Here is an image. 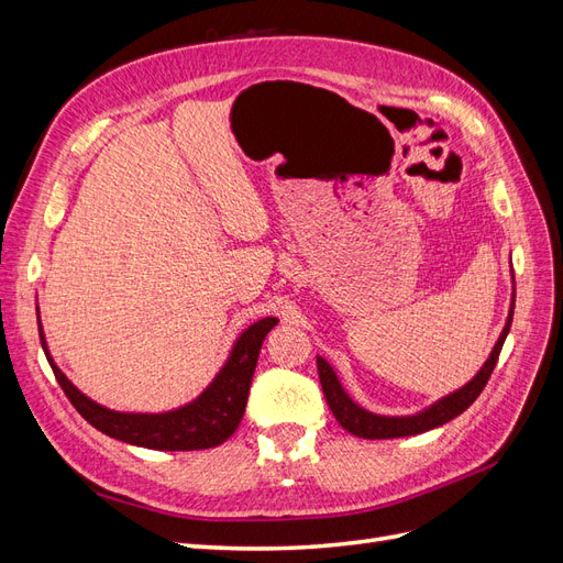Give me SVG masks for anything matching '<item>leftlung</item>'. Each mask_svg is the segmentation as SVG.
Here are the masks:
<instances>
[{
  "mask_svg": "<svg viewBox=\"0 0 563 563\" xmlns=\"http://www.w3.org/2000/svg\"><path fill=\"white\" fill-rule=\"evenodd\" d=\"M512 282H515V272H512ZM512 317H515V288H512V302H509V314L505 321V329L498 338V343L493 345L488 360L484 362L479 373H476V376L467 385L451 391V395H446V397H441L439 401L430 404L428 408H422V411H418L413 416H378V413L366 411V408L356 404L347 395L345 387L340 385L333 366L323 360V356H317V371H319L323 397H327V404L333 411L335 420L343 424L347 432H352L354 437H362V439H397V437H411V434H422L428 430L441 428L444 422L467 411V408L474 404V399L482 395V389L486 387L493 368H496V362L500 356L505 338L509 333V327H512Z\"/></svg>",
  "mask_w": 563,
  "mask_h": 563,
  "instance_id": "1",
  "label": "left lung"
}]
</instances>
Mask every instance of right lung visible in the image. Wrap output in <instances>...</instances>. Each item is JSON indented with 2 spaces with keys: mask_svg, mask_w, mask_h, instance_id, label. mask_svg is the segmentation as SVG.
Here are the masks:
<instances>
[{
  "mask_svg": "<svg viewBox=\"0 0 563 563\" xmlns=\"http://www.w3.org/2000/svg\"><path fill=\"white\" fill-rule=\"evenodd\" d=\"M40 317V312H37ZM277 317H265L251 323L242 331L232 345V352L223 368L211 385L201 391L197 399L166 413H122L112 411L89 399L79 391L65 373L54 364L46 347V338L40 323V340L46 360L54 368V376L63 387L65 397L77 408L79 416L91 422L103 434L126 441L133 446L155 449V451H201L220 446L234 434L246 411V399L253 380L255 364L265 335L277 327Z\"/></svg>",
  "mask_w": 563,
  "mask_h": 563,
  "instance_id": "add662e5",
  "label": "right lung"
}]
</instances>
